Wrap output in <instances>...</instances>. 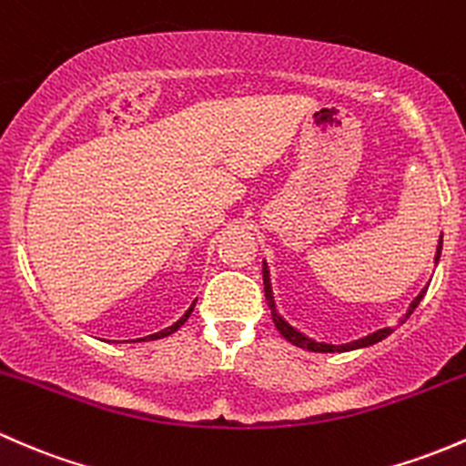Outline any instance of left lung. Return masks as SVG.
Here are the masks:
<instances>
[{
  "instance_id": "left-lung-1",
  "label": "left lung",
  "mask_w": 466,
  "mask_h": 466,
  "mask_svg": "<svg viewBox=\"0 0 466 466\" xmlns=\"http://www.w3.org/2000/svg\"><path fill=\"white\" fill-rule=\"evenodd\" d=\"M440 251H442V239H440V247H438V256H435V262L440 260ZM262 278H265V296H267V303H268V307H271L273 323H276L278 332H280L282 337H285L287 340H289V343H294L296 348L309 350V352H350V350H359V348H368V345H375V343H379V340H381V339H386L388 334H392V328H383V329H377V332L368 334V337H363V339H359V340H352V343H345V345L316 343V340L307 339V337H303V334H300V332H296V329L291 328V325H287L285 320H282L280 316H278L276 305H273L271 285H268V271H267V265H265V268H262ZM426 289H429V287H426ZM426 289H421V291H420V296H417V299L412 300V303H410V309H409V314H406V319H409V316L412 314V309H415V307L420 305V300L424 299ZM406 319H404V320H406ZM404 320H401V323H404Z\"/></svg>"
}]
</instances>
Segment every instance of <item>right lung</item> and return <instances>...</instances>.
Instances as JSON below:
<instances>
[{"label":"right lung","mask_w":466,"mask_h":466,"mask_svg":"<svg viewBox=\"0 0 466 466\" xmlns=\"http://www.w3.org/2000/svg\"><path fill=\"white\" fill-rule=\"evenodd\" d=\"M193 309H195V303L188 307V311H186V314H184V316H181V319H179V320H177V323H175V325H170V328L161 329V332H157V334H150V337H143L141 340H155V339H163V337H170V334H175V332H177V329H179V328H181V325H184V323H186V320H188L190 311H193Z\"/></svg>","instance_id":"obj_1"}]
</instances>
